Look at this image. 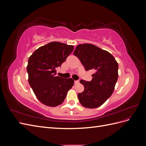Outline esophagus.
<instances>
[{"instance_id": "obj_1", "label": "esophagus", "mask_w": 146, "mask_h": 146, "mask_svg": "<svg viewBox=\"0 0 146 146\" xmlns=\"http://www.w3.org/2000/svg\"><path fill=\"white\" fill-rule=\"evenodd\" d=\"M74 83L76 84H76H78L79 83V81L78 80H75L74 81Z\"/></svg>"}]
</instances>
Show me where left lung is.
Returning <instances> with one entry per match:
<instances>
[{
    "mask_svg": "<svg viewBox=\"0 0 146 146\" xmlns=\"http://www.w3.org/2000/svg\"><path fill=\"white\" fill-rule=\"evenodd\" d=\"M86 70L94 69L91 82L81 80L85 90L78 94L84 107L96 108L105 102L113 94L118 78V64L108 52L91 44L78 45L74 52Z\"/></svg>",
    "mask_w": 146,
    "mask_h": 146,
    "instance_id": "obj_1",
    "label": "left lung"
}]
</instances>
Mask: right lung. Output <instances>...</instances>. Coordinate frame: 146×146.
<instances>
[{"label": "right lung", "mask_w": 146, "mask_h": 146, "mask_svg": "<svg viewBox=\"0 0 146 146\" xmlns=\"http://www.w3.org/2000/svg\"><path fill=\"white\" fill-rule=\"evenodd\" d=\"M73 50V46L55 41L39 47L29 57V83L42 104L52 107L61 104L74 85L71 78L55 76L56 68L60 67Z\"/></svg>", "instance_id": "obj_1"}]
</instances>
